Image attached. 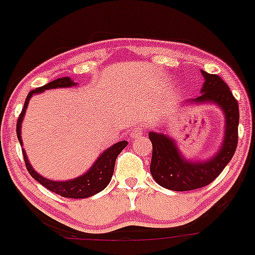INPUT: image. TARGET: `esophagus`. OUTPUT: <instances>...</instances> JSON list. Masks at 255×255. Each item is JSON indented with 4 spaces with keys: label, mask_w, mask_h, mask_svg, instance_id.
Masks as SVG:
<instances>
[{
    "label": "esophagus",
    "mask_w": 255,
    "mask_h": 255,
    "mask_svg": "<svg viewBox=\"0 0 255 255\" xmlns=\"http://www.w3.org/2000/svg\"><path fill=\"white\" fill-rule=\"evenodd\" d=\"M143 131H145V127H143L142 125L137 126V127L134 128V129H131V131H130V139L131 140L139 139V137L143 134Z\"/></svg>",
    "instance_id": "esophagus-1"
}]
</instances>
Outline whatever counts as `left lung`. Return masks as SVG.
I'll use <instances>...</instances> for the list:
<instances>
[{"mask_svg": "<svg viewBox=\"0 0 255 255\" xmlns=\"http://www.w3.org/2000/svg\"><path fill=\"white\" fill-rule=\"evenodd\" d=\"M204 84L192 103H214L222 109L226 118L225 139L219 152L204 161L186 160L173 139L166 134L151 131L148 134L153 151L151 160L152 177L162 188L173 191H189L210 184L222 172L238 146L239 104L231 89L220 76L202 70Z\"/></svg>", "mask_w": 255, "mask_h": 255, "instance_id": "obj_1", "label": "left lung"}]
</instances>
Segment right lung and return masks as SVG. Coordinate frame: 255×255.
I'll return each instance as SVG.
<instances>
[{"label":"right lung","instance_id":"1","mask_svg":"<svg viewBox=\"0 0 255 255\" xmlns=\"http://www.w3.org/2000/svg\"><path fill=\"white\" fill-rule=\"evenodd\" d=\"M73 85H77V83H73V81L70 77L58 78L56 81L47 83L44 87L34 89V90H32L28 95H27L26 101H24L23 109L22 112H21L19 119H17L16 125L17 139H19L21 146H22L21 126H22V120L24 114H26V109L27 107H28L30 97L35 94H40L42 93V91L48 90V89L70 88L73 87ZM127 145V141H120V142H116L115 145H113L112 147H109L108 149H106V151L97 158V160L94 162L93 166L89 168L88 172L75 178V179L64 180V182H56V180L47 179V178L40 176L36 171H34L32 165L29 164L28 158H27V154L23 148L22 154L24 158V164H26V167L27 170H28L30 176L34 178L36 182H39L41 185H44L45 188H47L50 191L67 198H87L90 197V196L98 194V192H101L102 190L107 188L110 179H112L113 173H114L116 158H118V155Z\"/></svg>","mask_w":255,"mask_h":255}]
</instances>
